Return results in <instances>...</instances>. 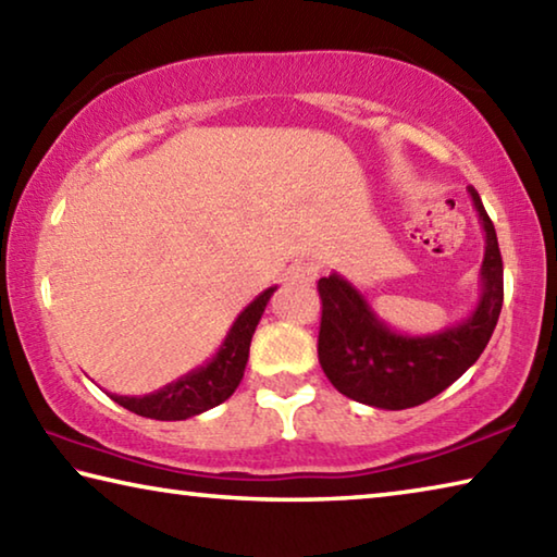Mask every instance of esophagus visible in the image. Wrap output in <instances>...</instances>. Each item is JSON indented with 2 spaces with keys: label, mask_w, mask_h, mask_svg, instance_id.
<instances>
[{
  "label": "esophagus",
  "mask_w": 557,
  "mask_h": 557,
  "mask_svg": "<svg viewBox=\"0 0 557 557\" xmlns=\"http://www.w3.org/2000/svg\"><path fill=\"white\" fill-rule=\"evenodd\" d=\"M292 280H297V282H314L317 277H319V262H314V260H301V262H297L295 268H292Z\"/></svg>",
  "instance_id": "34e87169"
}]
</instances>
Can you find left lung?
I'll return each mask as SVG.
<instances>
[{
  "instance_id": "1",
  "label": "left lung",
  "mask_w": 557,
  "mask_h": 557,
  "mask_svg": "<svg viewBox=\"0 0 557 557\" xmlns=\"http://www.w3.org/2000/svg\"><path fill=\"white\" fill-rule=\"evenodd\" d=\"M469 196L486 245L479 272L482 295L459 324L422 336L393 332L351 282L336 272L319 280V363L346 398L383 410L414 408L449 388L482 356L502 314L504 262L494 223L474 186Z\"/></svg>"
}]
</instances>
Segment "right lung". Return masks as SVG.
I'll list each match as a JSON object with an SVG mask.
<instances>
[{
	"label": "right lung",
	"mask_w": 557,
	"mask_h": 557,
	"mask_svg": "<svg viewBox=\"0 0 557 557\" xmlns=\"http://www.w3.org/2000/svg\"><path fill=\"white\" fill-rule=\"evenodd\" d=\"M275 289L277 287H268L265 292H260V295L243 309L219 351H215L211 361L201 366V369L188 371L182 379L166 383L164 388L149 395H139V398H135V395H132V398L129 395H110V398L122 405V408H127L129 412L152 420H186L215 408V405H221L223 400H228L235 388H238V383L243 381L252 334H256V326Z\"/></svg>",
	"instance_id": "1"
}]
</instances>
